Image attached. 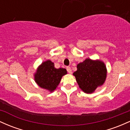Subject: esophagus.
Wrapping results in <instances>:
<instances>
[{"label": "esophagus", "mask_w": 130, "mask_h": 130, "mask_svg": "<svg viewBox=\"0 0 130 130\" xmlns=\"http://www.w3.org/2000/svg\"><path fill=\"white\" fill-rule=\"evenodd\" d=\"M66 69L69 74H72V70H71V68H70V67H67Z\"/></svg>", "instance_id": "34e87169"}]
</instances>
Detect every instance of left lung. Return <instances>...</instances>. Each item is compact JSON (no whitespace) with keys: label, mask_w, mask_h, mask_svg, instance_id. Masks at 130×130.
I'll list each match as a JSON object with an SVG mask.
<instances>
[{"label":"left lung","mask_w":130,"mask_h":130,"mask_svg":"<svg viewBox=\"0 0 130 130\" xmlns=\"http://www.w3.org/2000/svg\"><path fill=\"white\" fill-rule=\"evenodd\" d=\"M77 68L73 75L75 77L79 87L85 93H93L106 80L107 69L103 61L87 58L78 64Z\"/></svg>","instance_id":"obj_1"}]
</instances>
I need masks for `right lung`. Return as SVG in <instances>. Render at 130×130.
<instances>
[{"instance_id":"obj_1","label":"right lung","mask_w":130,"mask_h":130,"mask_svg":"<svg viewBox=\"0 0 130 130\" xmlns=\"http://www.w3.org/2000/svg\"><path fill=\"white\" fill-rule=\"evenodd\" d=\"M66 74V69H56L53 62L47 60L42 62L37 68L34 74V80L39 87L53 92L60 83L62 77Z\"/></svg>"}]
</instances>
